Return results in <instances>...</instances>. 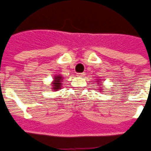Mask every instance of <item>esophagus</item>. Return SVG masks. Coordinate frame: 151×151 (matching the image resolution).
<instances>
[{
    "label": "esophagus",
    "instance_id": "obj_1",
    "mask_svg": "<svg viewBox=\"0 0 151 151\" xmlns=\"http://www.w3.org/2000/svg\"><path fill=\"white\" fill-rule=\"evenodd\" d=\"M76 76L79 77H82V76H85V74H84V73H78Z\"/></svg>",
    "mask_w": 151,
    "mask_h": 151
}]
</instances>
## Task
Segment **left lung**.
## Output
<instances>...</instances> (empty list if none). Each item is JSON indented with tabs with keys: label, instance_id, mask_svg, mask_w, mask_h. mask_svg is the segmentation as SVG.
<instances>
[{
	"label": "left lung",
	"instance_id": "obj_1",
	"mask_svg": "<svg viewBox=\"0 0 151 151\" xmlns=\"http://www.w3.org/2000/svg\"><path fill=\"white\" fill-rule=\"evenodd\" d=\"M101 80H96V82H97V83H101ZM100 88H101V87H100Z\"/></svg>",
	"mask_w": 151,
	"mask_h": 151
}]
</instances>
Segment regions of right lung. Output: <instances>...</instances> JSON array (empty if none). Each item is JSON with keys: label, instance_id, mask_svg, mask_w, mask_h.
Here are the masks:
<instances>
[{"label": "right lung", "instance_id": "add662e5", "mask_svg": "<svg viewBox=\"0 0 151 151\" xmlns=\"http://www.w3.org/2000/svg\"><path fill=\"white\" fill-rule=\"evenodd\" d=\"M63 78L59 75H55V77L53 78V82L51 83V89L54 91H58L59 89L62 88L63 83Z\"/></svg>", "mask_w": 151, "mask_h": 151}]
</instances>
